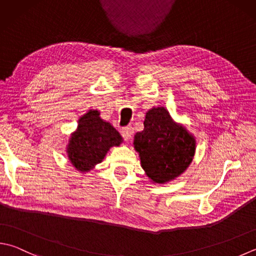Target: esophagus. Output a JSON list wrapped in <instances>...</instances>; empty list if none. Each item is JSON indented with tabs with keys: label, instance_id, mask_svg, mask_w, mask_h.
I'll return each mask as SVG.
<instances>
[{
	"label": "esophagus",
	"instance_id": "34e87169",
	"mask_svg": "<svg viewBox=\"0 0 256 256\" xmlns=\"http://www.w3.org/2000/svg\"><path fill=\"white\" fill-rule=\"evenodd\" d=\"M132 134H134V128L132 126L124 127L122 129V137L124 138V140H129V139L132 138Z\"/></svg>",
	"mask_w": 256,
	"mask_h": 256
}]
</instances>
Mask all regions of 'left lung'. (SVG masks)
Returning <instances> with one entry per match:
<instances>
[{"mask_svg":"<svg viewBox=\"0 0 256 256\" xmlns=\"http://www.w3.org/2000/svg\"><path fill=\"white\" fill-rule=\"evenodd\" d=\"M144 126L134 144L147 176L158 184L180 176L194 157V137L174 122L165 108L149 110Z\"/></svg>","mask_w":256,"mask_h":256,"instance_id":"8db88e82","label":"left lung"}]
</instances>
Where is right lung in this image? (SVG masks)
<instances>
[{
	"instance_id": "right-lung-1",
	"label": "right lung",
	"mask_w": 256,
	"mask_h": 256,
	"mask_svg": "<svg viewBox=\"0 0 256 256\" xmlns=\"http://www.w3.org/2000/svg\"><path fill=\"white\" fill-rule=\"evenodd\" d=\"M120 142L122 137L117 130L102 122L97 110H90L80 118L66 152L76 170L88 172L101 162L110 147L118 146Z\"/></svg>"
}]
</instances>
